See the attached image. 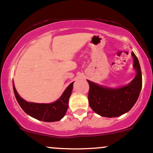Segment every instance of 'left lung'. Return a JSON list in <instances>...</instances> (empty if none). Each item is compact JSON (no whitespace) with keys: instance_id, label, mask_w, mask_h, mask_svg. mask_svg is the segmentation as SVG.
Here are the masks:
<instances>
[{"instance_id":"1","label":"left lung","mask_w":153,"mask_h":153,"mask_svg":"<svg viewBox=\"0 0 153 153\" xmlns=\"http://www.w3.org/2000/svg\"><path fill=\"white\" fill-rule=\"evenodd\" d=\"M132 56L137 74L127 85L113 89L88 80L90 86L88 102L96 113L104 117H117L130 111L138 100L142 87V76L138 58L133 52Z\"/></svg>"}]
</instances>
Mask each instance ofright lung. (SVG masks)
Returning <instances> with one entry per match:
<instances>
[{"instance_id": "1", "label": "right lung", "mask_w": 153, "mask_h": 153, "mask_svg": "<svg viewBox=\"0 0 153 153\" xmlns=\"http://www.w3.org/2000/svg\"><path fill=\"white\" fill-rule=\"evenodd\" d=\"M74 82L71 83L60 98L50 104H39L28 102L19 96L13 83V90L15 98L22 109L31 117L42 122H57L64 117L68 108V100L73 89Z\"/></svg>"}]
</instances>
